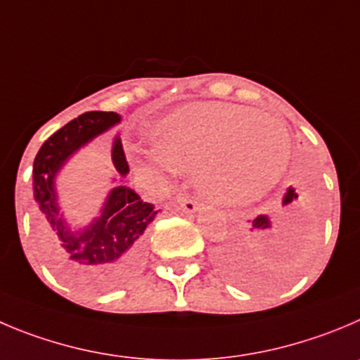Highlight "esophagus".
Segmentation results:
<instances>
[{
	"mask_svg": "<svg viewBox=\"0 0 360 360\" xmlns=\"http://www.w3.org/2000/svg\"><path fill=\"white\" fill-rule=\"evenodd\" d=\"M179 210L184 211V213H195L199 210V204H197V200L190 199V197H181Z\"/></svg>",
	"mask_w": 360,
	"mask_h": 360,
	"instance_id": "34e87169",
	"label": "esophagus"
}]
</instances>
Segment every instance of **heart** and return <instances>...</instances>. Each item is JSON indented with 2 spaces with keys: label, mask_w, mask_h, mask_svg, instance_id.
<instances>
[{
  "label": "heart",
  "mask_w": 360,
  "mask_h": 360,
  "mask_svg": "<svg viewBox=\"0 0 360 360\" xmlns=\"http://www.w3.org/2000/svg\"><path fill=\"white\" fill-rule=\"evenodd\" d=\"M149 140L169 169L195 172L199 191L218 206L259 200L291 158L286 124L240 104H184L154 124Z\"/></svg>",
  "instance_id": "heart-1"
}]
</instances>
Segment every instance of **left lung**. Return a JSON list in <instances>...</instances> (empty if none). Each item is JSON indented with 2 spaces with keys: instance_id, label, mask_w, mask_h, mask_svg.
I'll return each instance as SVG.
<instances>
[{
  "instance_id": "obj_1",
  "label": "left lung",
  "mask_w": 360,
  "mask_h": 360,
  "mask_svg": "<svg viewBox=\"0 0 360 360\" xmlns=\"http://www.w3.org/2000/svg\"><path fill=\"white\" fill-rule=\"evenodd\" d=\"M304 213L293 186L274 204L268 214H257L243 234L220 252V266L241 286H263L284 259L295 256L309 241Z\"/></svg>"
}]
</instances>
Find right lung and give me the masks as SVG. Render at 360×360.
Here are the masks:
<instances>
[{
    "label": "right lung",
    "mask_w": 360,
    "mask_h": 360,
    "mask_svg": "<svg viewBox=\"0 0 360 360\" xmlns=\"http://www.w3.org/2000/svg\"><path fill=\"white\" fill-rule=\"evenodd\" d=\"M120 122L115 112H86L53 133L33 161V197L39 206V229L56 270L85 288H108L139 266L143 252V231L156 207L143 202L127 186L110 191L101 217L83 231H70L56 202L55 177L79 147ZM112 161L119 176L129 172L122 142L117 136Z\"/></svg>",
    "instance_id": "1"
}]
</instances>
